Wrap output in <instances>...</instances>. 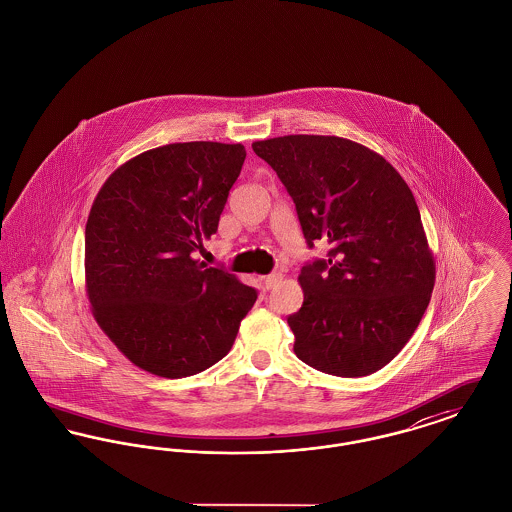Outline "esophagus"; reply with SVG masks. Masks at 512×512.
<instances>
[{
  "label": "esophagus",
  "instance_id": "obj_1",
  "mask_svg": "<svg viewBox=\"0 0 512 512\" xmlns=\"http://www.w3.org/2000/svg\"><path fill=\"white\" fill-rule=\"evenodd\" d=\"M282 278H284V276H282V272H272V274H268V276L263 278L265 288H267V290H274V288L282 282Z\"/></svg>",
  "mask_w": 512,
  "mask_h": 512
}]
</instances>
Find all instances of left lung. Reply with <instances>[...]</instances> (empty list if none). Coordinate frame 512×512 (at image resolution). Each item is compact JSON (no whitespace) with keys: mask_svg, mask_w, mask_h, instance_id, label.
<instances>
[{"mask_svg":"<svg viewBox=\"0 0 512 512\" xmlns=\"http://www.w3.org/2000/svg\"><path fill=\"white\" fill-rule=\"evenodd\" d=\"M251 147L292 195L307 245L330 244L328 259L299 274L303 305L288 317L295 355L343 378L380 370L411 340L436 282L411 188L382 155L338 136Z\"/></svg>","mask_w":512,"mask_h":512,"instance_id":"8db88e82","label":"left lung"}]
</instances>
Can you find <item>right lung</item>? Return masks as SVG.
Wrapping results in <instances>:
<instances>
[{"instance_id": "add662e5", "label": "right lung", "mask_w": 512, "mask_h": 512, "mask_svg": "<svg viewBox=\"0 0 512 512\" xmlns=\"http://www.w3.org/2000/svg\"><path fill=\"white\" fill-rule=\"evenodd\" d=\"M245 161L242 144L184 142L113 172L86 222V293L99 328L146 372L186 378L232 349L257 292L195 261Z\"/></svg>"}]
</instances>
